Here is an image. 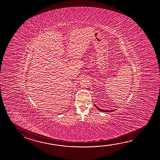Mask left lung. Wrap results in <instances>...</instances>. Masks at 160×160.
I'll return each mask as SVG.
<instances>
[{"mask_svg":"<svg viewBox=\"0 0 160 160\" xmlns=\"http://www.w3.org/2000/svg\"><path fill=\"white\" fill-rule=\"evenodd\" d=\"M95 107L97 108V109H98L99 110H100V111H102V112H113V110H102V109H100V108H98V107H97V105H95Z\"/></svg>","mask_w":160,"mask_h":160,"instance_id":"8db88e82","label":"left lung"}]
</instances>
